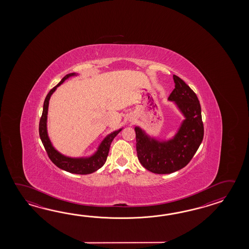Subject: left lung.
Segmentation results:
<instances>
[{
  "label": "left lung",
  "instance_id": "1",
  "mask_svg": "<svg viewBox=\"0 0 249 249\" xmlns=\"http://www.w3.org/2000/svg\"><path fill=\"white\" fill-rule=\"evenodd\" d=\"M175 88L170 101H175L186 119L178 133L167 142L150 140L135 128L138 159L143 167L158 175L172 174L191 162L204 137L201 107L196 93L179 76L174 74Z\"/></svg>",
  "mask_w": 249,
  "mask_h": 249
}]
</instances>
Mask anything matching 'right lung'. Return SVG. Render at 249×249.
<instances>
[{
	"mask_svg": "<svg viewBox=\"0 0 249 249\" xmlns=\"http://www.w3.org/2000/svg\"><path fill=\"white\" fill-rule=\"evenodd\" d=\"M75 75V73H70V74L65 75L62 80L58 83V85L54 86L52 90L49 91L43 103V109H42V117L39 123V134L42 141L44 148L47 152L49 159L52 160L53 164L57 165L58 168L65 170L69 173L76 174V175H89L91 173H94L95 171L100 169L103 164L106 162L109 148L111 145L112 141L114 138L117 136L119 132H121V129L112 132L107 137L104 139V141L101 142L100 148L95 155L90 157L89 159H71L64 157L63 155L58 153V151L53 148L52 143L49 140L47 134V128H46V122H47L48 106H49V101L51 96L54 92V90L57 89V87L61 85L64 81L68 79L69 76Z\"/></svg>",
	"mask_w": 249,
	"mask_h": 249,
	"instance_id": "obj_1",
	"label": "right lung"
}]
</instances>
